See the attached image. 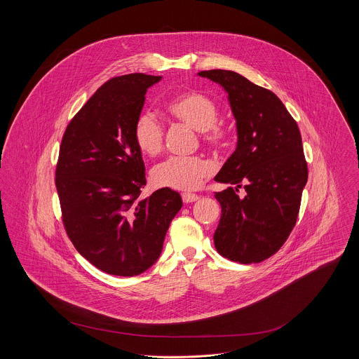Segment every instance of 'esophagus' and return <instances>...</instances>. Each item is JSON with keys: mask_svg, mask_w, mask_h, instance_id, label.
Listing matches in <instances>:
<instances>
[{"mask_svg": "<svg viewBox=\"0 0 359 359\" xmlns=\"http://www.w3.org/2000/svg\"><path fill=\"white\" fill-rule=\"evenodd\" d=\"M182 201L184 203H194V202H198L199 201V196L195 195V194H184L182 195Z\"/></svg>", "mask_w": 359, "mask_h": 359, "instance_id": "obj_1", "label": "esophagus"}]
</instances>
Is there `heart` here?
I'll return each mask as SVG.
<instances>
[{
	"instance_id": "heart-1",
	"label": "heart",
	"mask_w": 359,
	"mask_h": 359,
	"mask_svg": "<svg viewBox=\"0 0 359 359\" xmlns=\"http://www.w3.org/2000/svg\"><path fill=\"white\" fill-rule=\"evenodd\" d=\"M167 113L192 128L201 131L203 142L212 148H222L228 141V130L217 123L218 107L201 93H185L172 98L165 106ZM137 148L149 157L161 152L164 131L151 113H141L134 124ZM211 164L201 156H171L157 164L152 171L154 184L177 191H195L211 175Z\"/></svg>"
}]
</instances>
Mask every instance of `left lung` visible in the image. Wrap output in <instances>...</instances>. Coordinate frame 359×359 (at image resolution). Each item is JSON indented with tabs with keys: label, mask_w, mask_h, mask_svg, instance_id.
<instances>
[{
	"label": "left lung",
	"mask_w": 359,
	"mask_h": 359,
	"mask_svg": "<svg viewBox=\"0 0 359 359\" xmlns=\"http://www.w3.org/2000/svg\"><path fill=\"white\" fill-rule=\"evenodd\" d=\"M198 74L226 91L238 130L236 149L214 178L229 185L214 195L221 205L215 249L231 261L261 262L283 246L299 217L308 180L299 126L272 91L246 77L221 69Z\"/></svg>",
	"instance_id": "left-lung-1"
}]
</instances>
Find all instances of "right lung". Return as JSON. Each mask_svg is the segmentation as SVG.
Instances as JSON below:
<instances>
[{
  "label": "right lung",
  "mask_w": 359,
  "mask_h": 359,
  "mask_svg": "<svg viewBox=\"0 0 359 359\" xmlns=\"http://www.w3.org/2000/svg\"><path fill=\"white\" fill-rule=\"evenodd\" d=\"M160 80L133 73L106 81L72 118L59 149L55 185L66 233L81 256L116 276L154 265L182 207L170 188L141 198L145 164L133 131Z\"/></svg>",
  "instance_id": "1"
}]
</instances>
